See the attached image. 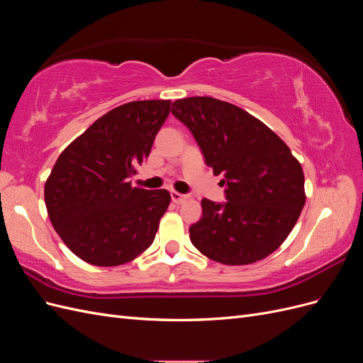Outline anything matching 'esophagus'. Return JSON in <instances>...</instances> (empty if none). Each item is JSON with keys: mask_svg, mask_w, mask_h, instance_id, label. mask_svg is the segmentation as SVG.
I'll use <instances>...</instances> for the list:
<instances>
[{"mask_svg": "<svg viewBox=\"0 0 363 363\" xmlns=\"http://www.w3.org/2000/svg\"><path fill=\"white\" fill-rule=\"evenodd\" d=\"M171 200L175 204H182V203H184L186 200H188V195H183V194L177 192V191H171Z\"/></svg>", "mask_w": 363, "mask_h": 363, "instance_id": "esophagus-1", "label": "esophagus"}]
</instances>
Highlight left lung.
<instances>
[{
    "label": "left lung",
    "instance_id": "8db88e82",
    "mask_svg": "<svg viewBox=\"0 0 363 363\" xmlns=\"http://www.w3.org/2000/svg\"><path fill=\"white\" fill-rule=\"evenodd\" d=\"M215 175L227 201L201 200L203 216L189 228L201 255L224 265H248L276 251L306 203L301 163L289 147L244 108L212 96L172 103Z\"/></svg>",
    "mask_w": 363,
    "mask_h": 363
}]
</instances>
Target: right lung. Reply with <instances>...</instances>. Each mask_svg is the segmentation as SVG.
Masks as SVG:
<instances>
[{
	"label": "right lung",
	"instance_id": "obj_1",
	"mask_svg": "<svg viewBox=\"0 0 363 363\" xmlns=\"http://www.w3.org/2000/svg\"><path fill=\"white\" fill-rule=\"evenodd\" d=\"M171 100L118 106L62 151L45 182V206L57 235L77 257L118 267L150 248L171 203L167 189L133 188L169 115Z\"/></svg>",
	"mask_w": 363,
	"mask_h": 363
}]
</instances>
